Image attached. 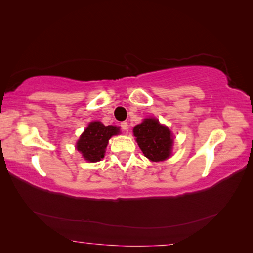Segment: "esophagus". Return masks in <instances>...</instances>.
<instances>
[{
	"mask_svg": "<svg viewBox=\"0 0 253 253\" xmlns=\"http://www.w3.org/2000/svg\"><path fill=\"white\" fill-rule=\"evenodd\" d=\"M121 127H122V129H123L124 131H128V128H129V126H128V123H127V122L121 123Z\"/></svg>",
	"mask_w": 253,
	"mask_h": 253,
	"instance_id": "esophagus-1",
	"label": "esophagus"
}]
</instances>
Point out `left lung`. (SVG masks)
Masks as SVG:
<instances>
[{
  "label": "left lung",
  "mask_w": 253,
  "mask_h": 253,
  "mask_svg": "<svg viewBox=\"0 0 253 253\" xmlns=\"http://www.w3.org/2000/svg\"><path fill=\"white\" fill-rule=\"evenodd\" d=\"M132 131L138 146L148 160L160 162L169 157L173 143L172 134L157 119H144L142 124L134 127Z\"/></svg>",
  "instance_id": "obj_1"
}]
</instances>
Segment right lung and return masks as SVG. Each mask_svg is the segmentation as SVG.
<instances>
[{
    "label": "right lung",
    "instance_id": "1",
    "mask_svg": "<svg viewBox=\"0 0 253 253\" xmlns=\"http://www.w3.org/2000/svg\"><path fill=\"white\" fill-rule=\"evenodd\" d=\"M119 128L105 126L100 122H92L85 128L77 143V149L89 162L100 161L111 136L117 135Z\"/></svg>",
    "mask_w": 253,
    "mask_h": 253
}]
</instances>
